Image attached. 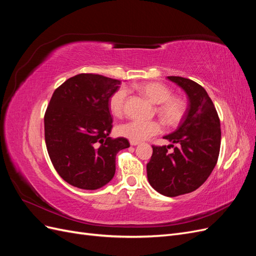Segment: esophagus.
I'll use <instances>...</instances> for the list:
<instances>
[{
    "label": "esophagus",
    "mask_w": 256,
    "mask_h": 256,
    "mask_svg": "<svg viewBox=\"0 0 256 256\" xmlns=\"http://www.w3.org/2000/svg\"><path fill=\"white\" fill-rule=\"evenodd\" d=\"M140 144V142H136V141H130V145L132 146H136V145H138Z\"/></svg>",
    "instance_id": "esophagus-1"
}]
</instances>
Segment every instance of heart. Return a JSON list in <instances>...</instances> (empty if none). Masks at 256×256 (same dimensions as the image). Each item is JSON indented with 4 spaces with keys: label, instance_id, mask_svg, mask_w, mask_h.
<instances>
[{
    "label": "heart",
    "instance_id": "1",
    "mask_svg": "<svg viewBox=\"0 0 256 256\" xmlns=\"http://www.w3.org/2000/svg\"><path fill=\"white\" fill-rule=\"evenodd\" d=\"M138 90L148 98L152 102L159 104L158 113L168 125L175 126L182 120L184 114V102L180 98L172 97V92L166 85L159 83H145L138 86ZM128 90L120 88L110 97V111L115 116L122 115ZM162 131L161 124L157 120H129L122 124L118 129L120 136L129 138L130 141L141 142Z\"/></svg>",
    "mask_w": 256,
    "mask_h": 256
}]
</instances>
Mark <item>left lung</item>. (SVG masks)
I'll return each mask as SVG.
<instances>
[{"instance_id":"left-lung-1","label":"left lung","mask_w":256,"mask_h":256,"mask_svg":"<svg viewBox=\"0 0 256 256\" xmlns=\"http://www.w3.org/2000/svg\"><path fill=\"white\" fill-rule=\"evenodd\" d=\"M168 79L186 92L189 106L180 127L164 136L172 144L152 145L146 170L152 187L173 198L196 190L212 174L220 152L221 129L218 113L204 88L182 76ZM174 144L178 146L174 148ZM171 146L174 152L168 153Z\"/></svg>"}]
</instances>
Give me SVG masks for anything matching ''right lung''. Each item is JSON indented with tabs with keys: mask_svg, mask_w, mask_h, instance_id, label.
Returning <instances> with one entry per match:
<instances>
[{
	"mask_svg": "<svg viewBox=\"0 0 256 256\" xmlns=\"http://www.w3.org/2000/svg\"><path fill=\"white\" fill-rule=\"evenodd\" d=\"M120 80L94 74L72 76L54 90L44 113V140L54 168L74 187L96 190L115 174L118 152L130 146L111 138L109 100Z\"/></svg>",
	"mask_w": 256,
	"mask_h": 256,
	"instance_id": "add662e5",
	"label": "right lung"
}]
</instances>
